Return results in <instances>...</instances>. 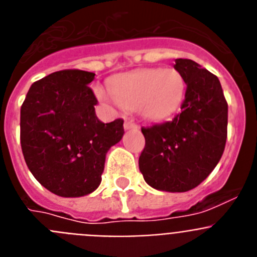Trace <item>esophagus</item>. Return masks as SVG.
<instances>
[{"instance_id": "1", "label": "esophagus", "mask_w": 257, "mask_h": 257, "mask_svg": "<svg viewBox=\"0 0 257 257\" xmlns=\"http://www.w3.org/2000/svg\"><path fill=\"white\" fill-rule=\"evenodd\" d=\"M123 127L124 130H138V128H139V126H138L134 121H131V119H126Z\"/></svg>"}]
</instances>
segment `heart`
<instances>
[{
    "instance_id": "b5f03b06",
    "label": "heart",
    "mask_w": 257,
    "mask_h": 257,
    "mask_svg": "<svg viewBox=\"0 0 257 257\" xmlns=\"http://www.w3.org/2000/svg\"><path fill=\"white\" fill-rule=\"evenodd\" d=\"M109 91L110 95L97 88L96 95L124 109L140 108L149 121H163L180 108L185 82L178 70L152 68L114 77L109 82Z\"/></svg>"
}]
</instances>
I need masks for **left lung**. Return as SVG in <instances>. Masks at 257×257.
I'll return each instance as SVG.
<instances>
[{"label": "left lung", "mask_w": 257, "mask_h": 257, "mask_svg": "<svg viewBox=\"0 0 257 257\" xmlns=\"http://www.w3.org/2000/svg\"><path fill=\"white\" fill-rule=\"evenodd\" d=\"M174 68L187 85L181 112L172 121L142 127L145 147L139 169L152 188L188 192L216 167L225 149L228 103L215 74L190 59Z\"/></svg>", "instance_id": "obj_1"}]
</instances>
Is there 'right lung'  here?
<instances>
[{
  "label": "right lung",
  "instance_id": "right-lung-1",
  "mask_svg": "<svg viewBox=\"0 0 257 257\" xmlns=\"http://www.w3.org/2000/svg\"><path fill=\"white\" fill-rule=\"evenodd\" d=\"M95 73L54 72L35 82L20 108V144L36 180L60 197H82L101 181L109 148L123 136V119L109 123L95 114L88 85Z\"/></svg>",
  "mask_w": 257,
  "mask_h": 257
}]
</instances>
